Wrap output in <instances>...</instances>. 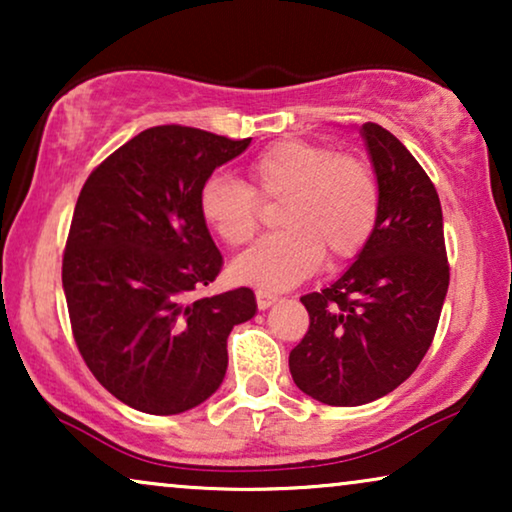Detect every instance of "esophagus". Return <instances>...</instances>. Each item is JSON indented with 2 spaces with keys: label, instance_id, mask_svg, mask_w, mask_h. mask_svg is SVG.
<instances>
[{
  "label": "esophagus",
  "instance_id": "esophagus-1",
  "mask_svg": "<svg viewBox=\"0 0 512 512\" xmlns=\"http://www.w3.org/2000/svg\"><path fill=\"white\" fill-rule=\"evenodd\" d=\"M277 296L275 293H268V291H256V305L258 310H268V307H272L277 303Z\"/></svg>",
  "mask_w": 512,
  "mask_h": 512
}]
</instances>
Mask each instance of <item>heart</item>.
Wrapping results in <instances>:
<instances>
[{
    "label": "heart",
    "mask_w": 512,
    "mask_h": 512,
    "mask_svg": "<svg viewBox=\"0 0 512 512\" xmlns=\"http://www.w3.org/2000/svg\"><path fill=\"white\" fill-rule=\"evenodd\" d=\"M251 188L228 174H212L198 193L207 228L228 247L249 242L258 228V200H284L282 233L263 237L237 256L230 275L265 291L291 289L324 261L359 256L377 226L380 191L370 167L340 156L333 146L286 139L251 160Z\"/></svg>",
    "instance_id": "obj_1"
}]
</instances>
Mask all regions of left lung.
<instances>
[{
	"instance_id": "8db88e82",
	"label": "left lung",
	"mask_w": 512,
	"mask_h": 512,
	"mask_svg": "<svg viewBox=\"0 0 512 512\" xmlns=\"http://www.w3.org/2000/svg\"><path fill=\"white\" fill-rule=\"evenodd\" d=\"M361 137L380 191L377 226L331 286L300 298L310 328L289 354L296 387L338 408L377 401L415 373L450 286L436 186L382 125L363 123Z\"/></svg>"
}]
</instances>
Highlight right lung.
I'll list each match as a JSON object with an SVG mask.
<instances>
[{
  "mask_svg": "<svg viewBox=\"0 0 512 512\" xmlns=\"http://www.w3.org/2000/svg\"><path fill=\"white\" fill-rule=\"evenodd\" d=\"M251 139L158 125L97 165L76 200L62 258L76 347L109 394L149 415L207 401L228 368L251 289L209 298L223 256L198 209L200 186Z\"/></svg>",
  "mask_w": 512,
  "mask_h": 512,
  "instance_id": "1",
  "label": "right lung"
}]
</instances>
